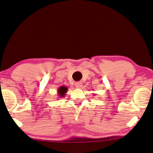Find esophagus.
Segmentation results:
<instances>
[{
    "label": "esophagus",
    "instance_id": "34e87169",
    "mask_svg": "<svg viewBox=\"0 0 153 153\" xmlns=\"http://www.w3.org/2000/svg\"><path fill=\"white\" fill-rule=\"evenodd\" d=\"M75 87H76V88H81V87H82V83L81 82H76V83H75Z\"/></svg>",
    "mask_w": 153,
    "mask_h": 153
}]
</instances>
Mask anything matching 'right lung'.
Here are the masks:
<instances>
[{
	"label": "right lung",
	"mask_w": 153,
	"mask_h": 153,
	"mask_svg": "<svg viewBox=\"0 0 153 153\" xmlns=\"http://www.w3.org/2000/svg\"><path fill=\"white\" fill-rule=\"evenodd\" d=\"M68 91V88L65 86H60L59 88L57 90V94L59 97H63L66 95Z\"/></svg>",
	"instance_id": "obj_1"
}]
</instances>
